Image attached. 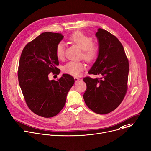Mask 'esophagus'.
<instances>
[{"instance_id":"1","label":"esophagus","mask_w":151,"mask_h":151,"mask_svg":"<svg viewBox=\"0 0 151 151\" xmlns=\"http://www.w3.org/2000/svg\"><path fill=\"white\" fill-rule=\"evenodd\" d=\"M74 81L76 83H77L79 81V78H78L77 77H74Z\"/></svg>"}]
</instances>
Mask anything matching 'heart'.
<instances>
[{
  "label": "heart",
  "mask_w": 151,
  "mask_h": 151,
  "mask_svg": "<svg viewBox=\"0 0 151 151\" xmlns=\"http://www.w3.org/2000/svg\"><path fill=\"white\" fill-rule=\"evenodd\" d=\"M69 39L72 42L76 44L83 50V57L86 61H91L96 59L99 54L97 47L94 45L93 39L86 35L82 32H77L70 36ZM65 44L61 42L56 46L55 54L58 59H62L64 55ZM84 68V65L82 63L70 61L67 63L63 67V71L70 75L77 77Z\"/></svg>",
  "instance_id": "obj_1"
}]
</instances>
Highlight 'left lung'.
Masks as SVG:
<instances>
[{
  "label": "left lung",
  "instance_id": "left-lung-1",
  "mask_svg": "<svg viewBox=\"0 0 151 151\" xmlns=\"http://www.w3.org/2000/svg\"><path fill=\"white\" fill-rule=\"evenodd\" d=\"M99 54L88 74L100 78H84L87 89L83 98L87 106L99 114L116 109L127 90L129 63L119 40L108 31L99 28L96 34Z\"/></svg>",
  "mask_w": 151,
  "mask_h": 151
}]
</instances>
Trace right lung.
<instances>
[{"instance_id": "add662e5", "label": "right lung", "mask_w": 151, "mask_h": 151, "mask_svg": "<svg viewBox=\"0 0 151 151\" xmlns=\"http://www.w3.org/2000/svg\"><path fill=\"white\" fill-rule=\"evenodd\" d=\"M63 37L61 33H42L24 47L19 60L18 80L26 102L35 114L45 118L60 112L74 83L67 74L57 81L49 78L51 72H60L55 49Z\"/></svg>"}]
</instances>
